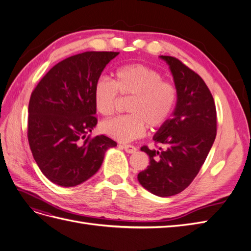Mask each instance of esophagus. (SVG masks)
I'll return each mask as SVG.
<instances>
[{
  "label": "esophagus",
  "instance_id": "esophagus-1",
  "mask_svg": "<svg viewBox=\"0 0 251 251\" xmlns=\"http://www.w3.org/2000/svg\"><path fill=\"white\" fill-rule=\"evenodd\" d=\"M123 147H124L125 151H126V153H128V154H133V153H135L136 151H137V148L132 146V144H124Z\"/></svg>",
  "mask_w": 251,
  "mask_h": 251
}]
</instances>
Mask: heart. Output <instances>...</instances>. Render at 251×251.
Masks as SVG:
<instances>
[{"mask_svg": "<svg viewBox=\"0 0 251 251\" xmlns=\"http://www.w3.org/2000/svg\"><path fill=\"white\" fill-rule=\"evenodd\" d=\"M118 94L131 97L126 108L130 114L103 121L101 130L123 142L140 137L147 126L150 128L162 126L172 116L179 97L175 83L164 80L158 70L143 64L118 68L113 81L98 77L93 87L96 111L102 116H111L115 112Z\"/></svg>", "mask_w": 251, "mask_h": 251, "instance_id": "b5f03b06", "label": "heart"}]
</instances>
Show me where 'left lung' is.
<instances>
[{
    "label": "left lung",
    "mask_w": 251,
    "mask_h": 251,
    "mask_svg": "<svg viewBox=\"0 0 251 251\" xmlns=\"http://www.w3.org/2000/svg\"><path fill=\"white\" fill-rule=\"evenodd\" d=\"M160 57L170 66L179 97L173 118L153 138L165 149L141 148L150 157V165L138 174V181L151 194L170 197L184 191L205 162L217 135V110L199 74L176 57Z\"/></svg>",
    "instance_id": "left-lung-1"
}]
</instances>
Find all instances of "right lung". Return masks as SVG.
Returning a JSON list of instances; mask_svg holds the SVG:
<instances>
[{
  "label": "right lung",
  "mask_w": 251,
  "mask_h": 251,
  "mask_svg": "<svg viewBox=\"0 0 251 251\" xmlns=\"http://www.w3.org/2000/svg\"><path fill=\"white\" fill-rule=\"evenodd\" d=\"M119 52L87 51L56 64L30 96L27 136L42 173L60 186H76L100 170L104 153L117 143L91 138L97 124L93 87Z\"/></svg>",
  "instance_id": "1"
}]
</instances>
